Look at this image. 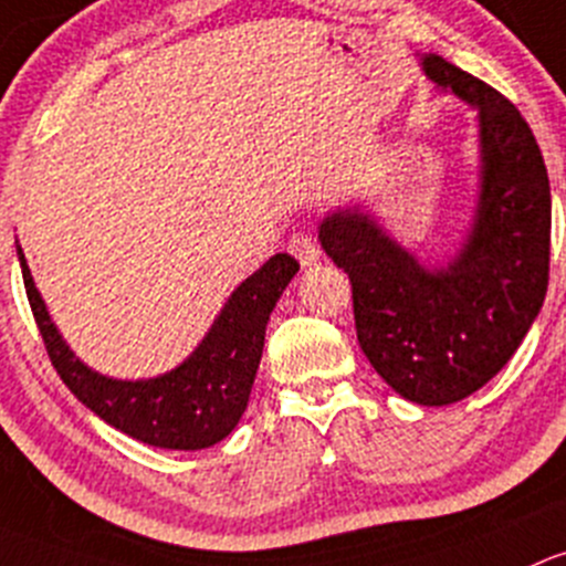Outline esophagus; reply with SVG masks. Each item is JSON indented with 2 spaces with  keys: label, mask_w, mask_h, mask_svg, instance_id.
Segmentation results:
<instances>
[{
  "label": "esophagus",
  "mask_w": 566,
  "mask_h": 566,
  "mask_svg": "<svg viewBox=\"0 0 566 566\" xmlns=\"http://www.w3.org/2000/svg\"><path fill=\"white\" fill-rule=\"evenodd\" d=\"M289 253L294 255L302 266H313L318 261V255H322V250H318V244L307 234H294L289 240Z\"/></svg>",
  "instance_id": "esophagus-1"
}]
</instances>
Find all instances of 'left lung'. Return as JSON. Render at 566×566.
<instances>
[{
    "label": "left lung",
    "instance_id": "left-lung-1",
    "mask_svg": "<svg viewBox=\"0 0 566 566\" xmlns=\"http://www.w3.org/2000/svg\"><path fill=\"white\" fill-rule=\"evenodd\" d=\"M422 70L480 122V196L460 250L430 270L359 203L326 214L318 240L352 281L357 340L378 376L411 403L450 406L510 363L543 307L551 185L532 127L501 92L439 54Z\"/></svg>",
    "mask_w": 566,
    "mask_h": 566
}]
</instances>
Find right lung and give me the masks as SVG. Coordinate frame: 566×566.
Returning <instances> with one entry per match:
<instances>
[{
	"label": "right lung",
	"mask_w": 566,
	"mask_h": 566,
	"mask_svg": "<svg viewBox=\"0 0 566 566\" xmlns=\"http://www.w3.org/2000/svg\"><path fill=\"white\" fill-rule=\"evenodd\" d=\"M15 250L45 352L70 392L111 428L160 450H207L237 428L248 409L270 313L300 270L289 253L272 255L229 296L212 329L179 368L157 378L119 381L86 368L70 352L34 289L21 244Z\"/></svg>",
	"instance_id": "right-lung-1"
}]
</instances>
